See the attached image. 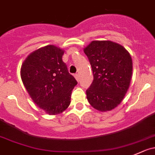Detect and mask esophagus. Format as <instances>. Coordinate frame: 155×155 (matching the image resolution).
Here are the masks:
<instances>
[{"label":"esophagus","instance_id":"34e87169","mask_svg":"<svg viewBox=\"0 0 155 155\" xmlns=\"http://www.w3.org/2000/svg\"><path fill=\"white\" fill-rule=\"evenodd\" d=\"M74 76H75V78H76V80H77V81L79 80V74H78V73H76V74L74 75Z\"/></svg>","mask_w":155,"mask_h":155}]
</instances>
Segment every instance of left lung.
Here are the masks:
<instances>
[{"mask_svg": "<svg viewBox=\"0 0 155 155\" xmlns=\"http://www.w3.org/2000/svg\"><path fill=\"white\" fill-rule=\"evenodd\" d=\"M91 64L93 81L86 90L90 104L101 112L118 106L130 87L133 61L128 51L111 41H92L84 48Z\"/></svg>", "mask_w": 155, "mask_h": 155, "instance_id": "1", "label": "left lung"}]
</instances>
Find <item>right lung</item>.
<instances>
[{"label":"right lung","mask_w":155,"mask_h":155,"mask_svg":"<svg viewBox=\"0 0 155 155\" xmlns=\"http://www.w3.org/2000/svg\"><path fill=\"white\" fill-rule=\"evenodd\" d=\"M64 51L50 45L31 52L21 66L22 83L38 107L49 115L65 110L77 82L62 61Z\"/></svg>","instance_id":"obj_1"}]
</instances>
